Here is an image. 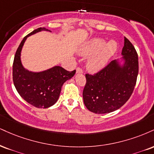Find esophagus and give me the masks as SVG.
Masks as SVG:
<instances>
[{
  "label": "esophagus",
  "mask_w": 154,
  "mask_h": 154,
  "mask_svg": "<svg viewBox=\"0 0 154 154\" xmlns=\"http://www.w3.org/2000/svg\"><path fill=\"white\" fill-rule=\"evenodd\" d=\"M76 72H77V73H82L83 70L82 68L78 66V67H77V69H76Z\"/></svg>",
  "instance_id": "34e87169"
}]
</instances>
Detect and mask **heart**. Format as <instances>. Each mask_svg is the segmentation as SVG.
<instances>
[{"mask_svg":"<svg viewBox=\"0 0 154 154\" xmlns=\"http://www.w3.org/2000/svg\"><path fill=\"white\" fill-rule=\"evenodd\" d=\"M105 44V40L102 38H95L89 42L88 45L85 46L80 51L82 55L89 56L97 52L103 47L95 57L90 59L88 62V67L90 71L95 72L103 67L118 49V44L113 41L110 42L104 47Z\"/></svg>","mask_w":154,"mask_h":154,"instance_id":"1","label":"heart"}]
</instances>
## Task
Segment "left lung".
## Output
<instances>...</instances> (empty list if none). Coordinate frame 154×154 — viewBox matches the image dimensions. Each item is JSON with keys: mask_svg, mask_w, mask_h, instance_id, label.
<instances>
[{"mask_svg": "<svg viewBox=\"0 0 154 154\" xmlns=\"http://www.w3.org/2000/svg\"><path fill=\"white\" fill-rule=\"evenodd\" d=\"M122 54L125 59L123 68L112 60L93 75L85 74L83 100L87 108L94 113L118 110L132 95L138 74V58L135 47L125 37Z\"/></svg>", "mask_w": 154, "mask_h": 154, "instance_id": "8db88e82", "label": "left lung"}]
</instances>
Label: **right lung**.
I'll list each match as a JSON object with an SVG mask.
<instances>
[{
	"label": "right lung",
	"mask_w": 154,
	"mask_h": 154,
	"mask_svg": "<svg viewBox=\"0 0 154 154\" xmlns=\"http://www.w3.org/2000/svg\"><path fill=\"white\" fill-rule=\"evenodd\" d=\"M41 31L49 30L45 28L35 29L24 37L18 46L13 63V81L24 100L38 108H47L57 101L62 85L75 75L76 70L69 72L56 66L47 71L33 73L24 69L20 59L22 47L28 36Z\"/></svg>",
	"instance_id": "right-lung-1"
}]
</instances>
